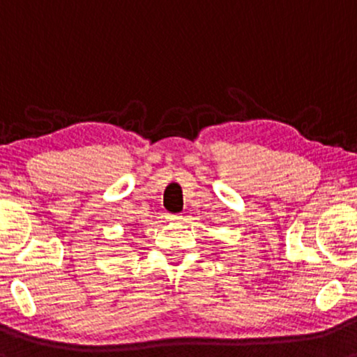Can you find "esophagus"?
<instances>
[{
    "label": "esophagus",
    "instance_id": "34e87169",
    "mask_svg": "<svg viewBox=\"0 0 357 357\" xmlns=\"http://www.w3.org/2000/svg\"><path fill=\"white\" fill-rule=\"evenodd\" d=\"M167 219L172 222H180L182 221V215L180 214H167Z\"/></svg>",
    "mask_w": 357,
    "mask_h": 357
}]
</instances>
